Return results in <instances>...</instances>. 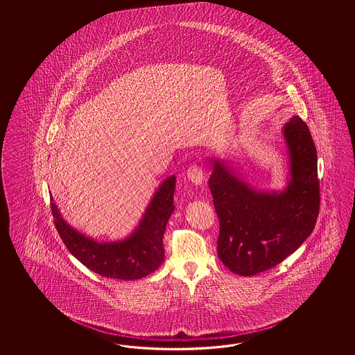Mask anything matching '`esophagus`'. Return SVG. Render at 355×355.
Returning <instances> with one entry per match:
<instances>
[{
    "label": "esophagus",
    "instance_id": "esophagus-1",
    "mask_svg": "<svg viewBox=\"0 0 355 355\" xmlns=\"http://www.w3.org/2000/svg\"><path fill=\"white\" fill-rule=\"evenodd\" d=\"M187 176H188V180L191 181L194 185H202L203 184L204 171L200 166L191 165L187 171Z\"/></svg>",
    "mask_w": 355,
    "mask_h": 355
}]
</instances>
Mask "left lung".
<instances>
[{
    "mask_svg": "<svg viewBox=\"0 0 355 355\" xmlns=\"http://www.w3.org/2000/svg\"><path fill=\"white\" fill-rule=\"evenodd\" d=\"M289 178L282 190L254 188L225 159H211L213 203L219 219V260L239 275L265 272L312 234L320 211L317 152L298 115L283 125Z\"/></svg>",
    "mask_w": 355,
    "mask_h": 355,
    "instance_id": "left-lung-1",
    "label": "left lung"
}]
</instances>
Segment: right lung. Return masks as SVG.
<instances>
[{
  "label": "right lung",
  "instance_id": "obj_1",
  "mask_svg": "<svg viewBox=\"0 0 355 355\" xmlns=\"http://www.w3.org/2000/svg\"><path fill=\"white\" fill-rule=\"evenodd\" d=\"M175 184L174 175L161 182L136 230L123 240L100 242L81 234L62 217L51 196L54 225L68 251L92 272L110 279H141L164 263L162 239L175 209Z\"/></svg>",
  "mask_w": 355,
  "mask_h": 355
}]
</instances>
